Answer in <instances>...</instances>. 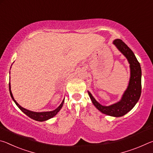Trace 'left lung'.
Returning <instances> with one entry per match:
<instances>
[{
	"label": "left lung",
	"instance_id": "1",
	"mask_svg": "<svg viewBox=\"0 0 153 153\" xmlns=\"http://www.w3.org/2000/svg\"><path fill=\"white\" fill-rule=\"evenodd\" d=\"M113 44L126 56L129 64L130 77L127 89L124 91L120 101L105 106L100 104L89 91V97L93 105L100 112L115 117H122L134 108L141 95L142 71L139 62L132 51L120 39L113 40Z\"/></svg>",
	"mask_w": 153,
	"mask_h": 153
}]
</instances>
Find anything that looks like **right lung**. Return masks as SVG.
Returning <instances> with one entry per match:
<instances>
[{"label":"right lung","instance_id":"obj_1","mask_svg":"<svg viewBox=\"0 0 153 153\" xmlns=\"http://www.w3.org/2000/svg\"><path fill=\"white\" fill-rule=\"evenodd\" d=\"M11 88V84H10V82H9V92H10V94H11V97L12 98L15 104H16V105L18 107H19V109L22 111L23 113H24L25 115L28 116V117L32 118V120H34L36 121H46L48 120H50L51 118H53L54 116H55L56 114L58 113V112L61 110V108H62V107H63V105L65 98L63 100L62 102L61 103V105H59L57 108H55V109L53 110V111H44V112H35V111H30L28 109H26V108H25L24 107H22V106L18 104L16 100H15L13 96Z\"/></svg>","mask_w":153,"mask_h":153}]
</instances>
